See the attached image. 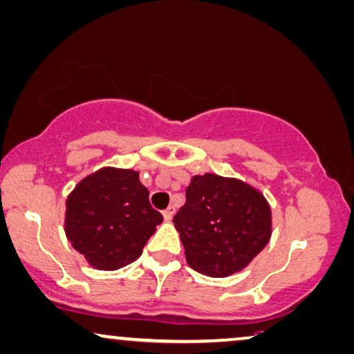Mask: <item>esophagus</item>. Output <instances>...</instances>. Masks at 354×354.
I'll return each mask as SVG.
<instances>
[{
    "mask_svg": "<svg viewBox=\"0 0 354 354\" xmlns=\"http://www.w3.org/2000/svg\"><path fill=\"white\" fill-rule=\"evenodd\" d=\"M162 215H163V220H165V221H170L171 218H173V215H175V208H173V207H168L167 210H163V212H162Z\"/></svg>",
    "mask_w": 354,
    "mask_h": 354,
    "instance_id": "34e87169",
    "label": "esophagus"
}]
</instances>
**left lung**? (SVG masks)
Wrapping results in <instances>:
<instances>
[{
	"label": "left lung",
	"instance_id": "1",
	"mask_svg": "<svg viewBox=\"0 0 354 354\" xmlns=\"http://www.w3.org/2000/svg\"><path fill=\"white\" fill-rule=\"evenodd\" d=\"M173 223L187 265L210 277L243 270L271 237V208L263 194L212 173L191 179Z\"/></svg>",
	"mask_w": 354,
	"mask_h": 354
}]
</instances>
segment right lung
<instances>
[{
  "instance_id": "right-lung-1",
  "label": "right lung",
  "mask_w": 354,
  "mask_h": 354,
  "mask_svg": "<svg viewBox=\"0 0 354 354\" xmlns=\"http://www.w3.org/2000/svg\"><path fill=\"white\" fill-rule=\"evenodd\" d=\"M66 234L97 270L113 271L138 260L163 218L149 203L139 173L101 168L67 197Z\"/></svg>"
}]
</instances>
